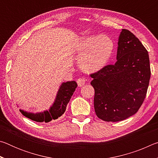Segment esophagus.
<instances>
[{"label": "esophagus", "mask_w": 158, "mask_h": 158, "mask_svg": "<svg viewBox=\"0 0 158 158\" xmlns=\"http://www.w3.org/2000/svg\"><path fill=\"white\" fill-rule=\"evenodd\" d=\"M85 83V79L84 78H79L77 79V84H78L79 86H82V85H84Z\"/></svg>", "instance_id": "esophagus-1"}]
</instances>
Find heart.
I'll return each mask as SVG.
<instances>
[{
  "instance_id": "heart-1",
  "label": "heart",
  "mask_w": 158,
  "mask_h": 158,
  "mask_svg": "<svg viewBox=\"0 0 158 158\" xmlns=\"http://www.w3.org/2000/svg\"><path fill=\"white\" fill-rule=\"evenodd\" d=\"M114 50V43L109 37L101 35L86 36L77 45L80 63L85 69H96L107 63Z\"/></svg>"
}]
</instances>
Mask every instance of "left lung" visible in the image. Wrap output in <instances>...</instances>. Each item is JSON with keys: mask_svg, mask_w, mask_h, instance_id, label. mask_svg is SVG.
Returning a JSON list of instances; mask_svg holds the SVG:
<instances>
[{"mask_svg": "<svg viewBox=\"0 0 158 158\" xmlns=\"http://www.w3.org/2000/svg\"><path fill=\"white\" fill-rule=\"evenodd\" d=\"M118 45L116 63L90 74L95 114L106 122L123 121L137 113L151 77L148 51L135 35L122 29Z\"/></svg>", "mask_w": 158, "mask_h": 158, "instance_id": "1", "label": "left lung"}]
</instances>
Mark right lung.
I'll return each mask as SVG.
<instances>
[{
  "label": "right lung",
  "mask_w": 158,
  "mask_h": 158,
  "mask_svg": "<svg viewBox=\"0 0 158 158\" xmlns=\"http://www.w3.org/2000/svg\"><path fill=\"white\" fill-rule=\"evenodd\" d=\"M77 86V84L74 81L63 83L58 92L56 99L49 111H45L42 113L32 114L27 113L20 109L21 113L32 121L38 123H48L52 120L57 119L65 113L66 106L70 100Z\"/></svg>",
  "instance_id": "add662e5"
}]
</instances>
